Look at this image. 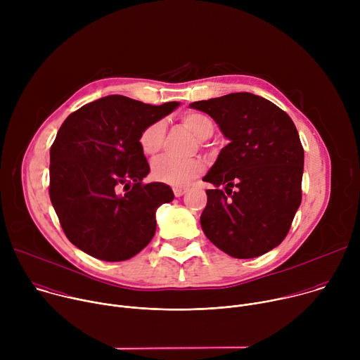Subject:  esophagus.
Segmentation results:
<instances>
[{"label":"esophagus","mask_w":360,"mask_h":360,"mask_svg":"<svg viewBox=\"0 0 360 360\" xmlns=\"http://www.w3.org/2000/svg\"><path fill=\"white\" fill-rule=\"evenodd\" d=\"M186 191H188V188H186V186H174V193H175V196H176V198L182 196Z\"/></svg>","instance_id":"1"}]
</instances>
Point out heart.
Masks as SVG:
<instances>
[{
  "mask_svg": "<svg viewBox=\"0 0 360 360\" xmlns=\"http://www.w3.org/2000/svg\"><path fill=\"white\" fill-rule=\"evenodd\" d=\"M182 124L188 128L199 141L211 136L214 127L212 122L202 114L186 112L182 115ZM165 138V122L162 120L153 121L145 125L138 135V145L146 157H155L161 150ZM203 162L199 158H175L161 157L152 162V178L171 185H182L191 178L200 174Z\"/></svg>",
  "mask_w": 360,
  "mask_h": 360,
  "instance_id": "b5f03b06",
  "label": "heart"
}]
</instances>
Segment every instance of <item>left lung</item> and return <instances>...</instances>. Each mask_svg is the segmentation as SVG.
Wrapping results in <instances>:
<instances>
[{
    "label": "left lung",
    "instance_id": "1",
    "mask_svg": "<svg viewBox=\"0 0 360 360\" xmlns=\"http://www.w3.org/2000/svg\"><path fill=\"white\" fill-rule=\"evenodd\" d=\"M191 107L210 114L229 139L203 176L215 185L207 189L203 233L233 258L269 252L288 235L302 200L303 146L293 121L274 102L249 92Z\"/></svg>",
    "mask_w": 360,
    "mask_h": 360
}]
</instances>
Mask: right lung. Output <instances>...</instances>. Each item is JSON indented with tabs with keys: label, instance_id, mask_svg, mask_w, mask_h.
<instances>
[{
	"label": "right lung",
	"instance_id": "right-lung-1",
	"mask_svg": "<svg viewBox=\"0 0 360 360\" xmlns=\"http://www.w3.org/2000/svg\"><path fill=\"white\" fill-rule=\"evenodd\" d=\"M178 102L149 105L108 95L70 114L49 150V198L65 236L101 261L132 258L155 235V212L174 199L161 182L143 184L149 165L141 129Z\"/></svg>",
	"mask_w": 360,
	"mask_h": 360
}]
</instances>
